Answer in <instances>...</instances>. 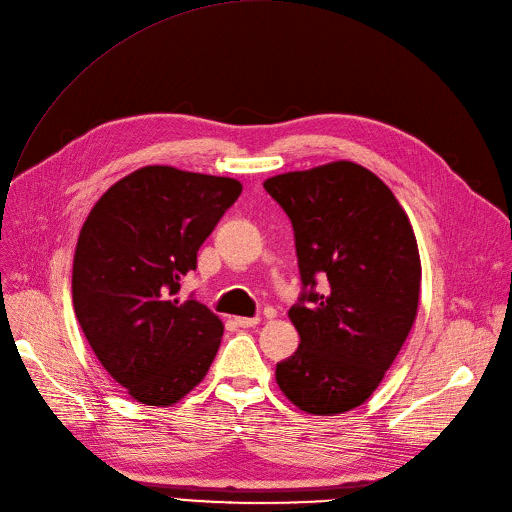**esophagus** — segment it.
Here are the masks:
<instances>
[{
	"mask_svg": "<svg viewBox=\"0 0 512 512\" xmlns=\"http://www.w3.org/2000/svg\"><path fill=\"white\" fill-rule=\"evenodd\" d=\"M234 323H236L238 327L247 329V327H255V325L259 323V317H236V319H234Z\"/></svg>",
	"mask_w": 512,
	"mask_h": 512,
	"instance_id": "34e87169",
	"label": "esophagus"
}]
</instances>
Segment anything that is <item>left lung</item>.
Wrapping results in <instances>:
<instances>
[{
	"mask_svg": "<svg viewBox=\"0 0 512 512\" xmlns=\"http://www.w3.org/2000/svg\"><path fill=\"white\" fill-rule=\"evenodd\" d=\"M263 187L292 222L302 282L288 311L300 346L278 362L276 381L304 412H348L379 387L414 325L422 278L414 230L391 189L354 162Z\"/></svg>",
	"mask_w": 512,
	"mask_h": 512,
	"instance_id": "1",
	"label": "left lung"
}]
</instances>
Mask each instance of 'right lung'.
<instances>
[{"mask_svg": "<svg viewBox=\"0 0 512 512\" xmlns=\"http://www.w3.org/2000/svg\"><path fill=\"white\" fill-rule=\"evenodd\" d=\"M241 191L234 179L144 166L86 218L74 257V311L100 364L133 399L173 405L214 362L222 321L177 292Z\"/></svg>", "mask_w": 512, "mask_h": 512, "instance_id": "1", "label": "right lung"}]
</instances>
